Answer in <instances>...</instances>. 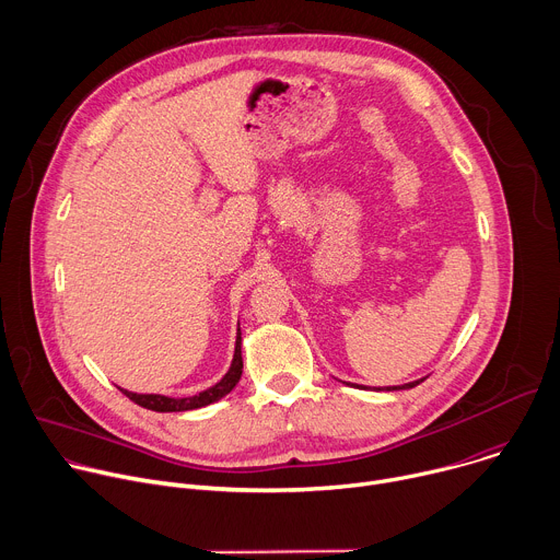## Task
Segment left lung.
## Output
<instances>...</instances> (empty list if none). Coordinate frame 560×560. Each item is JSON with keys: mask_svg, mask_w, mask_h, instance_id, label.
I'll return each mask as SVG.
<instances>
[{"mask_svg": "<svg viewBox=\"0 0 560 560\" xmlns=\"http://www.w3.org/2000/svg\"><path fill=\"white\" fill-rule=\"evenodd\" d=\"M421 381H425V378H419V381H412V383H406V385H389V387H376V389H385V392H394V389H410V387H415V385H419ZM354 387H361V389H365L363 385H357V383H352Z\"/></svg>", "mask_w": 560, "mask_h": 560, "instance_id": "left-lung-1", "label": "left lung"}]
</instances>
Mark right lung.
Instances as JSON below:
<instances>
[{
	"mask_svg": "<svg viewBox=\"0 0 560 560\" xmlns=\"http://www.w3.org/2000/svg\"><path fill=\"white\" fill-rule=\"evenodd\" d=\"M242 370H244V359H242V330H236V343H234V357L230 363V370L223 374L221 381H217L212 387L195 394V396H184V398H175V396H164V394H137V392H128L124 387H119L130 401H135L137 406L152 410V412H188V410H197V408H206L219 398H223L225 394H230L234 389V385L242 378Z\"/></svg>",
	"mask_w": 560,
	"mask_h": 560,
	"instance_id": "right-lung-1",
	"label": "right lung"
}]
</instances>
